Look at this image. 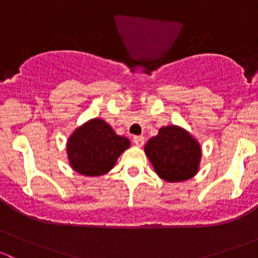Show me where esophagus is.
Here are the masks:
<instances>
[{
	"label": "esophagus",
	"mask_w": 258,
	"mask_h": 258,
	"mask_svg": "<svg viewBox=\"0 0 258 258\" xmlns=\"http://www.w3.org/2000/svg\"><path fill=\"white\" fill-rule=\"evenodd\" d=\"M134 144L136 145V146H142L145 144V137L144 136H134Z\"/></svg>",
	"instance_id": "34e87169"
}]
</instances>
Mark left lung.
I'll return each instance as SVG.
<instances>
[{"mask_svg": "<svg viewBox=\"0 0 258 258\" xmlns=\"http://www.w3.org/2000/svg\"><path fill=\"white\" fill-rule=\"evenodd\" d=\"M156 173L167 182L194 177L199 170L201 147L188 132L177 126L162 127L145 146Z\"/></svg>", "mask_w": 258, "mask_h": 258, "instance_id": "8db88e82", "label": "left lung"}]
</instances>
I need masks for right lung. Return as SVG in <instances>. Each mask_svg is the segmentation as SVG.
I'll list each match as a JSON object with an SVG mask.
<instances>
[{"label": "right lung", "instance_id": "obj_1", "mask_svg": "<svg viewBox=\"0 0 258 258\" xmlns=\"http://www.w3.org/2000/svg\"><path fill=\"white\" fill-rule=\"evenodd\" d=\"M130 147L128 139L114 134L103 119H91L77 128L67 142L70 163L76 172L85 176L105 175L117 158Z\"/></svg>", "mask_w": 258, "mask_h": 258}]
</instances>
